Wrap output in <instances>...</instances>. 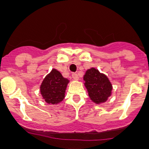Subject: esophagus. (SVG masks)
Instances as JSON below:
<instances>
[{"label": "esophagus", "instance_id": "esophagus-1", "mask_svg": "<svg viewBox=\"0 0 149 149\" xmlns=\"http://www.w3.org/2000/svg\"><path fill=\"white\" fill-rule=\"evenodd\" d=\"M72 78H73L74 80H75V81H77V80H78V79H79L78 75H77V74H76V73H73V74H72Z\"/></svg>", "mask_w": 149, "mask_h": 149}]
</instances>
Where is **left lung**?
<instances>
[{
    "label": "left lung",
    "instance_id": "8db88e82",
    "mask_svg": "<svg viewBox=\"0 0 149 149\" xmlns=\"http://www.w3.org/2000/svg\"><path fill=\"white\" fill-rule=\"evenodd\" d=\"M84 85L89 98L94 103L106 102L111 95L113 86L108 77L95 68L88 69L84 76Z\"/></svg>",
    "mask_w": 149,
    "mask_h": 149
}]
</instances>
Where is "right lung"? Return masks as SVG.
<instances>
[{
	"label": "right lung",
	"instance_id": "right-lung-1",
	"mask_svg": "<svg viewBox=\"0 0 149 149\" xmlns=\"http://www.w3.org/2000/svg\"><path fill=\"white\" fill-rule=\"evenodd\" d=\"M68 79L63 77L59 71L53 68L46 75L40 86V93L46 103L56 104L65 98Z\"/></svg>",
	"mask_w": 149,
	"mask_h": 149
}]
</instances>
